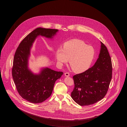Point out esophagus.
<instances>
[{
    "label": "esophagus",
    "instance_id": "34e87169",
    "mask_svg": "<svg viewBox=\"0 0 127 127\" xmlns=\"http://www.w3.org/2000/svg\"><path fill=\"white\" fill-rule=\"evenodd\" d=\"M64 75L66 77H69L70 76V74L69 73H68V72H66V73H65Z\"/></svg>",
    "mask_w": 127,
    "mask_h": 127
}]
</instances>
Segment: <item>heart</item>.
<instances>
[{
	"label": "heart",
	"instance_id": "obj_1",
	"mask_svg": "<svg viewBox=\"0 0 127 127\" xmlns=\"http://www.w3.org/2000/svg\"><path fill=\"white\" fill-rule=\"evenodd\" d=\"M95 56L94 48L78 39L65 42L63 48H59L56 52L57 63L62 65L69 61L71 69L76 73H81L88 70L93 63Z\"/></svg>",
	"mask_w": 127,
	"mask_h": 127
}]
</instances>
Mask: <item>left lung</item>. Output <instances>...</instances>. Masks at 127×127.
<instances>
[{
  "mask_svg": "<svg viewBox=\"0 0 127 127\" xmlns=\"http://www.w3.org/2000/svg\"><path fill=\"white\" fill-rule=\"evenodd\" d=\"M98 58L94 65L73 76L74 88L71 97L80 105H89L102 99L107 93L112 77L111 57L100 42Z\"/></svg>",
  "mask_w": 127,
  "mask_h": 127,
  "instance_id": "8db88e82",
  "label": "left lung"
}]
</instances>
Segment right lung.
Instances as JSON below:
<instances>
[{
    "label": "right lung",
    "mask_w": 127,
    "mask_h": 127,
    "mask_svg": "<svg viewBox=\"0 0 127 127\" xmlns=\"http://www.w3.org/2000/svg\"><path fill=\"white\" fill-rule=\"evenodd\" d=\"M59 31L56 29L36 28L21 42L15 53L12 75L20 95L33 103H41L51 95L56 81L63 72L48 67L41 69L39 73H34L29 68L31 50L38 36L52 39Z\"/></svg>",
    "instance_id": "right-lung-1"
}]
</instances>
